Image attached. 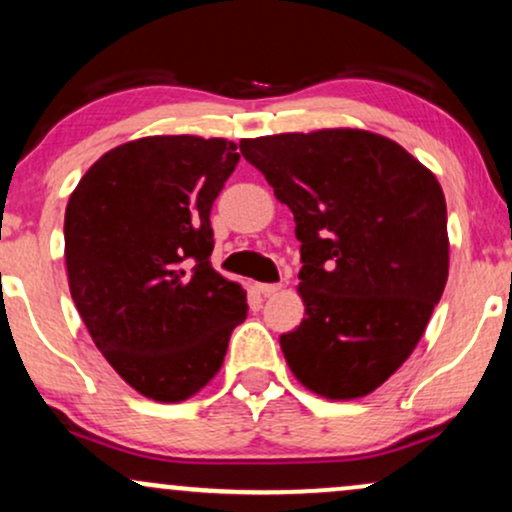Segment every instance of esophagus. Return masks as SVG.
<instances>
[{
	"instance_id": "obj_1",
	"label": "esophagus",
	"mask_w": 512,
	"mask_h": 512,
	"mask_svg": "<svg viewBox=\"0 0 512 512\" xmlns=\"http://www.w3.org/2000/svg\"><path fill=\"white\" fill-rule=\"evenodd\" d=\"M257 291H260L264 298H269V296H274V293L281 291V284H257Z\"/></svg>"
}]
</instances>
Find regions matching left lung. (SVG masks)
I'll return each instance as SVG.
<instances>
[{
    "instance_id": "1",
    "label": "left lung",
    "mask_w": 512,
    "mask_h": 512,
    "mask_svg": "<svg viewBox=\"0 0 512 512\" xmlns=\"http://www.w3.org/2000/svg\"><path fill=\"white\" fill-rule=\"evenodd\" d=\"M240 154L293 211L301 240L305 317L279 337L291 373L327 399L370 395L411 356L443 296V187L366 129L243 139Z\"/></svg>"
}]
</instances>
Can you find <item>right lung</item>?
I'll list each match as a JSON object with an SVG mask.
<instances>
[{"label": "right lung", "mask_w": 512, "mask_h": 512, "mask_svg": "<svg viewBox=\"0 0 512 512\" xmlns=\"http://www.w3.org/2000/svg\"><path fill=\"white\" fill-rule=\"evenodd\" d=\"M238 158L226 139H134L98 158L69 197L76 310L105 361L154 402L197 395L248 315L243 286L209 262L211 204Z\"/></svg>", "instance_id": "right-lung-1"}]
</instances>
